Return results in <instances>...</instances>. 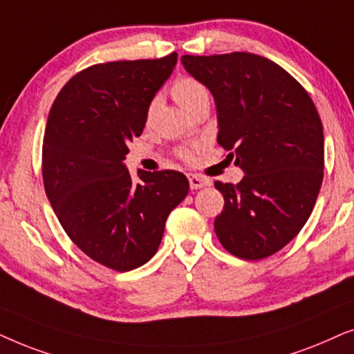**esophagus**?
<instances>
[{
	"label": "esophagus",
	"instance_id": "34e87169",
	"mask_svg": "<svg viewBox=\"0 0 354 354\" xmlns=\"http://www.w3.org/2000/svg\"><path fill=\"white\" fill-rule=\"evenodd\" d=\"M209 185H210V180H207V178L197 176V174H189L191 189H201V187L209 186Z\"/></svg>",
	"mask_w": 354,
	"mask_h": 354
}]
</instances>
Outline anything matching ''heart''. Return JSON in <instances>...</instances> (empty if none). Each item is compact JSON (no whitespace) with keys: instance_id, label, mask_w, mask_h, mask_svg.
Returning a JSON list of instances; mask_svg holds the SVG:
<instances>
[{"instance_id":"1","label":"heart","mask_w":354,"mask_h":354,"mask_svg":"<svg viewBox=\"0 0 354 354\" xmlns=\"http://www.w3.org/2000/svg\"><path fill=\"white\" fill-rule=\"evenodd\" d=\"M171 95H173L174 100H176L183 108H185L186 111H189L191 108L197 105V103H199L201 100H204V98H209V92H207V87L201 81H197V79L191 77V75H181V77H178L176 81L173 82ZM155 105H157L155 102H152L149 105L147 118H150V115L153 113ZM181 158L189 160L191 158L189 150H186V149L181 150Z\"/></svg>"}]
</instances>
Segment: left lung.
I'll use <instances>...</instances> for the list:
<instances>
[{
	"label": "left lung",
	"instance_id": "left-lung-1",
	"mask_svg": "<svg viewBox=\"0 0 354 354\" xmlns=\"http://www.w3.org/2000/svg\"><path fill=\"white\" fill-rule=\"evenodd\" d=\"M214 95L216 140L244 171L238 185L215 181L223 212L214 228L233 256L259 261L285 248L313 214L324 178V129L313 98L283 68L234 51L181 56Z\"/></svg>",
	"mask_w": 354,
	"mask_h": 354
}]
</instances>
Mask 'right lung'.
Returning <instances> with one entry per match:
<instances>
[{"instance_id": "add662e5", "label": "right lung", "mask_w": 354, "mask_h": 354, "mask_svg": "<svg viewBox=\"0 0 354 354\" xmlns=\"http://www.w3.org/2000/svg\"><path fill=\"white\" fill-rule=\"evenodd\" d=\"M178 55L111 61L74 75L56 97L41 147L45 192L66 234L102 266L128 272L153 257L169 212L189 192L174 169L131 176L128 142L142 134Z\"/></svg>"}]
</instances>
